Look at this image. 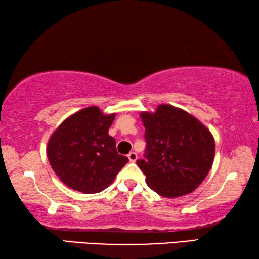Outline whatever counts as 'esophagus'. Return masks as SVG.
Returning a JSON list of instances; mask_svg holds the SVG:
<instances>
[{"mask_svg": "<svg viewBox=\"0 0 259 259\" xmlns=\"http://www.w3.org/2000/svg\"><path fill=\"white\" fill-rule=\"evenodd\" d=\"M127 157H128V159H130L131 162H135V161H137V159H138V155L134 151L130 152L128 156H127Z\"/></svg>", "mask_w": 259, "mask_h": 259, "instance_id": "obj_1", "label": "esophagus"}]
</instances>
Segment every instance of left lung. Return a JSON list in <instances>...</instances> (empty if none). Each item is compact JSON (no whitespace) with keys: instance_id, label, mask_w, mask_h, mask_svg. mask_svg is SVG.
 Returning <instances> with one entry per match:
<instances>
[{"instance_id":"1","label":"left lung","mask_w":259,"mask_h":259,"mask_svg":"<svg viewBox=\"0 0 259 259\" xmlns=\"http://www.w3.org/2000/svg\"><path fill=\"white\" fill-rule=\"evenodd\" d=\"M146 127L144 159L137 161L147 184L161 197L191 193L202 183L215 157V141L196 117L170 104L140 113Z\"/></svg>"}]
</instances>
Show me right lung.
<instances>
[{"label": "right lung", "instance_id": "obj_1", "mask_svg": "<svg viewBox=\"0 0 259 259\" xmlns=\"http://www.w3.org/2000/svg\"><path fill=\"white\" fill-rule=\"evenodd\" d=\"M115 116L88 107L54 131L48 142V158L67 187L83 193L101 192L128 162V158L118 155L115 139L108 134Z\"/></svg>", "mask_w": 259, "mask_h": 259}]
</instances>
